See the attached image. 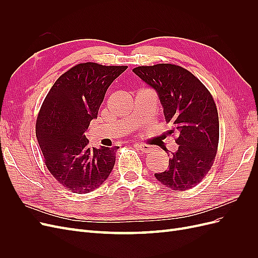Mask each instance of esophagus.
Returning a JSON list of instances; mask_svg holds the SVG:
<instances>
[{"label": "esophagus", "instance_id": "obj_1", "mask_svg": "<svg viewBox=\"0 0 258 258\" xmlns=\"http://www.w3.org/2000/svg\"><path fill=\"white\" fill-rule=\"evenodd\" d=\"M136 147H138L139 150L143 153H150V152L154 151V146L148 145V144H143V143L136 144Z\"/></svg>", "mask_w": 258, "mask_h": 258}]
</instances>
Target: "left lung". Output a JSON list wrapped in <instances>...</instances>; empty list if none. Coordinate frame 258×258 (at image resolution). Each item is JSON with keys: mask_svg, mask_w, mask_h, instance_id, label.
Listing matches in <instances>:
<instances>
[{"mask_svg": "<svg viewBox=\"0 0 258 258\" xmlns=\"http://www.w3.org/2000/svg\"><path fill=\"white\" fill-rule=\"evenodd\" d=\"M158 93L169 135H176L178 150L169 168L156 178L168 188L183 191L198 185L215 160L220 124L214 99L196 76L179 66L158 63L132 70Z\"/></svg>", "mask_w": 258, "mask_h": 258, "instance_id": "1", "label": "left lung"}]
</instances>
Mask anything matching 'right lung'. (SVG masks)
Here are the masks:
<instances>
[{
	"mask_svg": "<svg viewBox=\"0 0 258 258\" xmlns=\"http://www.w3.org/2000/svg\"><path fill=\"white\" fill-rule=\"evenodd\" d=\"M127 68L79 63L54 82L44 100L35 124L38 145L49 172L70 191L95 190L112 172L118 146L91 148L85 132L107 88Z\"/></svg>",
	"mask_w": 258,
	"mask_h": 258,
	"instance_id": "add662e5",
	"label": "right lung"
}]
</instances>
